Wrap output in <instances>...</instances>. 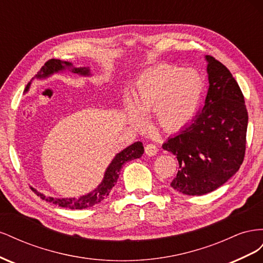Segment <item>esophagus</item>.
Here are the masks:
<instances>
[{"instance_id": "34e87169", "label": "esophagus", "mask_w": 263, "mask_h": 263, "mask_svg": "<svg viewBox=\"0 0 263 263\" xmlns=\"http://www.w3.org/2000/svg\"><path fill=\"white\" fill-rule=\"evenodd\" d=\"M158 147L154 144H148L145 146V154L149 157L151 156H155L157 153H158Z\"/></svg>"}]
</instances>
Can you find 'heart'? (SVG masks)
<instances>
[{
    "instance_id": "obj_1",
    "label": "heart",
    "mask_w": 263,
    "mask_h": 263,
    "mask_svg": "<svg viewBox=\"0 0 263 263\" xmlns=\"http://www.w3.org/2000/svg\"><path fill=\"white\" fill-rule=\"evenodd\" d=\"M203 91L201 76L195 70L160 66L142 73L127 101V112L135 125L154 112L158 127L172 132L184 126L193 117Z\"/></svg>"
}]
</instances>
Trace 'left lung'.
<instances>
[{
  "label": "left lung",
  "instance_id": "left-lung-1",
  "mask_svg": "<svg viewBox=\"0 0 263 263\" xmlns=\"http://www.w3.org/2000/svg\"><path fill=\"white\" fill-rule=\"evenodd\" d=\"M210 87L204 107L162 149L179 161L171 187L186 195L218 189L239 170L246 153L248 126L245 98L230 71L206 55Z\"/></svg>",
  "mask_w": 263,
  "mask_h": 263
}]
</instances>
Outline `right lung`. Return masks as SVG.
Here are the masks:
<instances>
[{
  "label": "right lung",
  "instance_id": "1",
  "mask_svg": "<svg viewBox=\"0 0 263 263\" xmlns=\"http://www.w3.org/2000/svg\"><path fill=\"white\" fill-rule=\"evenodd\" d=\"M65 68H71V71H72L73 73L89 74V68H72V65H71L70 62L61 61L59 59H50L42 67L41 71H39L38 73V77H47L49 74H52L53 72H58V71L63 70ZM28 85L26 87V91L28 90ZM142 154H144V146H142L140 141L134 142L133 145L117 154L105 172L104 180H103V182L98 186V189H95L90 194L80 197L79 200H77V198L48 197L37 192L36 190H34V192L38 196H41V198H43L46 202L58 205L60 208H66L71 210H82L91 208V206L102 202L109 194L110 190H112L113 186L116 184L119 176V171H121L123 164L126 163L127 161L134 160V159L140 158Z\"/></svg>",
  "mask_w": 263,
  "mask_h": 263
}]
</instances>
